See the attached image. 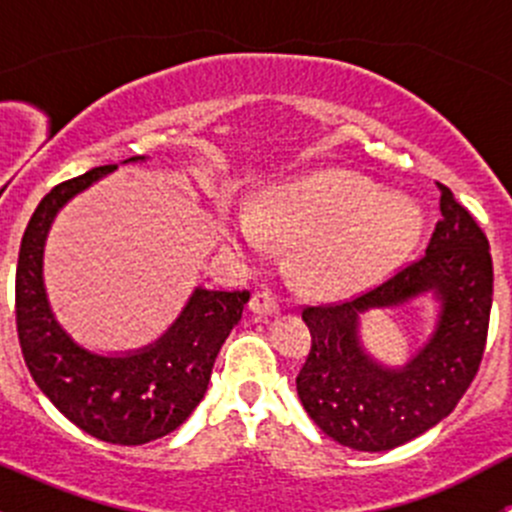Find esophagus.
Wrapping results in <instances>:
<instances>
[{
    "label": "esophagus",
    "instance_id": "obj_1",
    "mask_svg": "<svg viewBox=\"0 0 512 512\" xmlns=\"http://www.w3.org/2000/svg\"><path fill=\"white\" fill-rule=\"evenodd\" d=\"M250 309L252 314H260V317H272L280 312V304L270 292H255L250 299Z\"/></svg>",
    "mask_w": 512,
    "mask_h": 512
}]
</instances>
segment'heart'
I'll return each mask as SVG.
<instances>
[{
	"mask_svg": "<svg viewBox=\"0 0 512 512\" xmlns=\"http://www.w3.org/2000/svg\"><path fill=\"white\" fill-rule=\"evenodd\" d=\"M421 213L399 195L379 193L374 183L324 170L270 190L255 213L230 225V245L260 255L267 240H294V267L309 287L342 294L366 287L394 270L414 247Z\"/></svg>",
	"mask_w": 512,
	"mask_h": 512,
	"instance_id": "obj_1",
	"label": "heart"
}]
</instances>
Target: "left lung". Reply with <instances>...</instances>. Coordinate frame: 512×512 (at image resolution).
<instances>
[{
	"label": "left lung",
	"instance_id": "8db88e82",
	"mask_svg": "<svg viewBox=\"0 0 512 512\" xmlns=\"http://www.w3.org/2000/svg\"><path fill=\"white\" fill-rule=\"evenodd\" d=\"M438 190L441 220L426 255L354 299L302 309L312 349L297 374L299 401L329 438L354 451H391L436 426L483 359L493 304L488 237L446 185ZM423 293L439 304L429 342L404 367L376 362L360 344V314Z\"/></svg>",
	"mask_w": 512,
	"mask_h": 512
}]
</instances>
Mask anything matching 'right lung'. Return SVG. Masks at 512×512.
<instances>
[{
	"label": "right lung",
	"mask_w": 512,
	"mask_h": 512,
	"mask_svg": "<svg viewBox=\"0 0 512 512\" xmlns=\"http://www.w3.org/2000/svg\"><path fill=\"white\" fill-rule=\"evenodd\" d=\"M146 156L123 160L138 163ZM118 168L98 165L56 185L34 210L17 265V332L24 361L46 399L89 436L141 446L168 436L203 401L215 356L242 317L250 292L195 287L183 312L153 344L98 354L81 347L51 312L44 245L59 210Z\"/></svg>",
	"instance_id": "1"
}]
</instances>
